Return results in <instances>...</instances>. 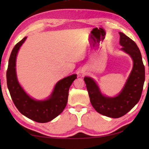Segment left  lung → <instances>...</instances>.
<instances>
[{
	"instance_id": "8db88e82",
	"label": "left lung",
	"mask_w": 149,
	"mask_h": 149,
	"mask_svg": "<svg viewBox=\"0 0 149 149\" xmlns=\"http://www.w3.org/2000/svg\"><path fill=\"white\" fill-rule=\"evenodd\" d=\"M120 50L129 54L133 60V68L121 91L115 97L103 95L97 82L91 77L84 81L93 108L97 112L107 117L123 116L137 104L142 94L145 71L139 49L130 37L120 32Z\"/></svg>"
}]
</instances>
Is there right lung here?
<instances>
[{
  "mask_svg": "<svg viewBox=\"0 0 149 149\" xmlns=\"http://www.w3.org/2000/svg\"><path fill=\"white\" fill-rule=\"evenodd\" d=\"M26 38L24 37L17 42L11 52L6 72L7 86L15 106L21 114L35 122L46 123L54 119L64 110L70 87L77 75L73 74L58 81L47 99H33L19 84L16 74L17 54Z\"/></svg>",
  "mask_w": 149,
  "mask_h": 149,
  "instance_id": "1",
  "label": "right lung"
}]
</instances>
